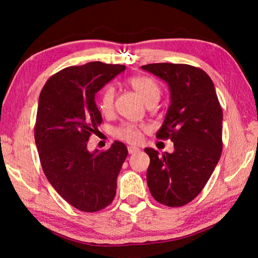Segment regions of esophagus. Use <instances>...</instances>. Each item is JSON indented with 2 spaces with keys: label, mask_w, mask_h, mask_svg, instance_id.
Segmentation results:
<instances>
[{
  "label": "esophagus",
  "mask_w": 258,
  "mask_h": 258,
  "mask_svg": "<svg viewBox=\"0 0 258 258\" xmlns=\"http://www.w3.org/2000/svg\"><path fill=\"white\" fill-rule=\"evenodd\" d=\"M127 150H128V154L130 155H133V154H135V152H139L140 151L139 148L138 147H134V146L127 147Z\"/></svg>",
  "instance_id": "1"
}]
</instances>
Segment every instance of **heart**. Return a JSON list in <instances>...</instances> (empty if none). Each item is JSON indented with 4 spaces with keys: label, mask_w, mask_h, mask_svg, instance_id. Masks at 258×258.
Listing matches in <instances>:
<instances>
[{
    "label": "heart",
    "mask_w": 258,
    "mask_h": 258,
    "mask_svg": "<svg viewBox=\"0 0 258 258\" xmlns=\"http://www.w3.org/2000/svg\"><path fill=\"white\" fill-rule=\"evenodd\" d=\"M128 85L137 92V94L143 101L148 103L151 100L159 99L160 89L157 82L150 77L146 76H134L128 78ZM113 99L115 92L110 86L106 87L102 91L100 98V109L103 113H109L113 108ZM145 130L142 126L135 124H124L117 128V137L127 142H138L142 138V131Z\"/></svg>",
    "instance_id": "heart-1"
}]
</instances>
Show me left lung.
Segmentation results:
<instances>
[{
	"instance_id": "obj_1",
	"label": "left lung",
	"mask_w": 258,
	"mask_h": 258,
	"mask_svg": "<svg viewBox=\"0 0 258 258\" xmlns=\"http://www.w3.org/2000/svg\"><path fill=\"white\" fill-rule=\"evenodd\" d=\"M141 68L167 83L171 103L156 137L174 143L172 154L145 149L150 157L148 186L158 203L180 207L202 192L220 160L223 112L203 69L165 62Z\"/></svg>"
}]
</instances>
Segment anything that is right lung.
Returning <instances> with one entry per match:
<instances>
[{
	"mask_svg": "<svg viewBox=\"0 0 258 258\" xmlns=\"http://www.w3.org/2000/svg\"><path fill=\"white\" fill-rule=\"evenodd\" d=\"M125 68L100 61L67 67L47 80L38 98L35 143L42 168L61 197L83 212L110 205L128 154L119 141L102 152L87 150L102 123L95 94Z\"/></svg>",
	"mask_w": 258,
	"mask_h": 258,
	"instance_id": "right-lung-1",
	"label": "right lung"
}]
</instances>
